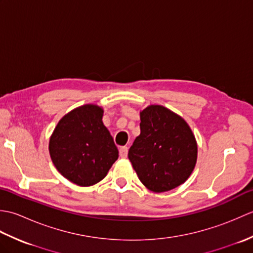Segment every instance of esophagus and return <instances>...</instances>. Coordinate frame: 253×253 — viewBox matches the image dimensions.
<instances>
[{"label":"esophagus","mask_w":253,"mask_h":253,"mask_svg":"<svg viewBox=\"0 0 253 253\" xmlns=\"http://www.w3.org/2000/svg\"><path fill=\"white\" fill-rule=\"evenodd\" d=\"M127 154H128V148L127 147H121L120 148V157L125 159L127 158Z\"/></svg>","instance_id":"esophagus-1"}]
</instances>
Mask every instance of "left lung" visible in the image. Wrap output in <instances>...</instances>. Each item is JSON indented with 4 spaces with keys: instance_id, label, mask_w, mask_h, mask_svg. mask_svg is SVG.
Segmentation results:
<instances>
[{
    "instance_id": "obj_1",
    "label": "left lung",
    "mask_w": 253,
    "mask_h": 253,
    "mask_svg": "<svg viewBox=\"0 0 253 253\" xmlns=\"http://www.w3.org/2000/svg\"><path fill=\"white\" fill-rule=\"evenodd\" d=\"M140 135L128 159L142 184L153 192L180 186L195 169L198 146L187 122L163 105L140 111Z\"/></svg>"
}]
</instances>
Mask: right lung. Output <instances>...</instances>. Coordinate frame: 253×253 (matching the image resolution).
Masks as SVG:
<instances>
[{
	"mask_svg": "<svg viewBox=\"0 0 253 253\" xmlns=\"http://www.w3.org/2000/svg\"><path fill=\"white\" fill-rule=\"evenodd\" d=\"M103 109L84 104L64 115L53 130L49 152L61 175L80 187L93 186L118 159V150L102 122Z\"/></svg>",
	"mask_w": 253,
	"mask_h": 253,
	"instance_id": "obj_1",
	"label": "right lung"
}]
</instances>
